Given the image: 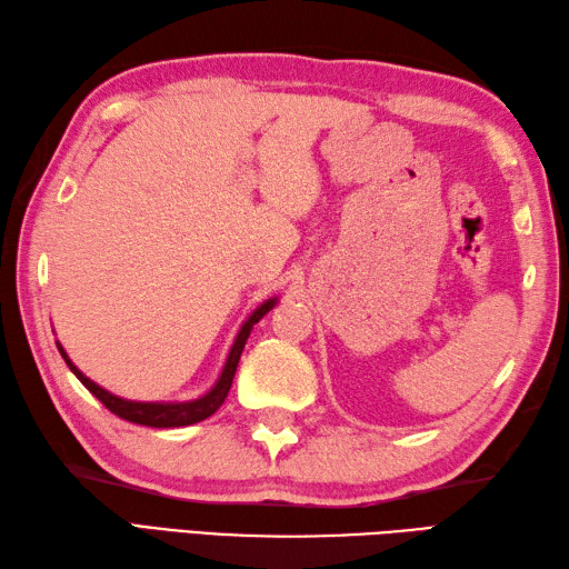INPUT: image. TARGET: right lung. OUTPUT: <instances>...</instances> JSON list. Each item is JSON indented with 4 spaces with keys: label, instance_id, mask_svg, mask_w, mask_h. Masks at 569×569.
<instances>
[{
    "label": "right lung",
    "instance_id": "obj_1",
    "mask_svg": "<svg viewBox=\"0 0 569 569\" xmlns=\"http://www.w3.org/2000/svg\"><path fill=\"white\" fill-rule=\"evenodd\" d=\"M277 305V297L262 301V305L250 313L248 321L241 326V331H238L233 346L229 350V358H226V365L223 370L219 375L217 385H213L207 395H201L199 399H192V401H131V399H121L117 395H111V391H107L104 387H99L97 382H92L90 377H84L78 368H74L72 360L66 356V350H62V346L58 343V350L62 360L68 362V368L74 372V377L92 391V395L104 403V407L117 413L119 419H126L131 423H138V426H150V428H180V426H192L197 421H204L209 419V416L217 411L226 395H229L231 389V382H233V375H236V368H238V360H241V352L246 348V340L252 331V326H256L264 313H268L272 307Z\"/></svg>",
    "mask_w": 569,
    "mask_h": 569
}]
</instances>
